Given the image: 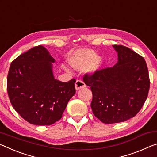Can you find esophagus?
Listing matches in <instances>:
<instances>
[{"label": "esophagus", "instance_id": "1", "mask_svg": "<svg viewBox=\"0 0 157 157\" xmlns=\"http://www.w3.org/2000/svg\"><path fill=\"white\" fill-rule=\"evenodd\" d=\"M85 86H86L85 84L81 80H77L75 84V87L76 90H79V89L84 88Z\"/></svg>", "mask_w": 157, "mask_h": 157}]
</instances>
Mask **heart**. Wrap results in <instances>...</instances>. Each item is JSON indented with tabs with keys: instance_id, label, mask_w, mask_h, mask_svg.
<instances>
[{
	"instance_id": "heart-1",
	"label": "heart",
	"mask_w": 157,
	"mask_h": 157,
	"mask_svg": "<svg viewBox=\"0 0 157 157\" xmlns=\"http://www.w3.org/2000/svg\"><path fill=\"white\" fill-rule=\"evenodd\" d=\"M70 65L78 71L84 70L86 73L94 75L100 71L103 63V59L91 49H78L71 54L68 58ZM68 71V68L63 66Z\"/></svg>"
}]
</instances>
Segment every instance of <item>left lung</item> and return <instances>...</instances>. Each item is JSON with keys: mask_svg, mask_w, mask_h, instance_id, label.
Instances as JSON below:
<instances>
[{"mask_svg": "<svg viewBox=\"0 0 157 157\" xmlns=\"http://www.w3.org/2000/svg\"><path fill=\"white\" fill-rule=\"evenodd\" d=\"M117 62L112 68L84 76L90 86L91 107L97 118L105 124L125 121L140 110L150 89V78L143 57L122 45H113Z\"/></svg>", "mask_w": 157, "mask_h": 157, "instance_id": "obj_1", "label": "left lung"}]
</instances>
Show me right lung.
Returning <instances> with one entry per match:
<instances>
[{
	"label": "right lung",
	"instance_id": "add662e5",
	"mask_svg": "<svg viewBox=\"0 0 157 157\" xmlns=\"http://www.w3.org/2000/svg\"><path fill=\"white\" fill-rule=\"evenodd\" d=\"M55 59L39 45L12 62L7 79V93L14 110L30 124L51 125L61 118L75 94V79L62 82L55 79Z\"/></svg>",
	"mask_w": 157,
	"mask_h": 157
}]
</instances>
